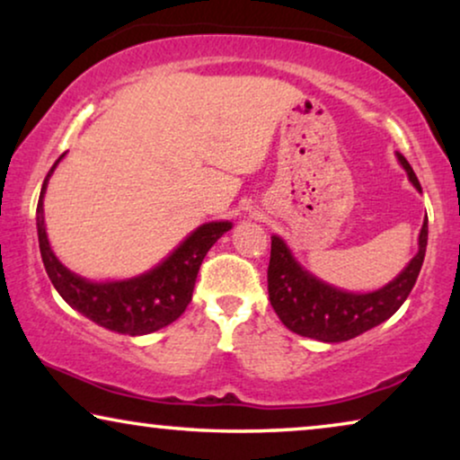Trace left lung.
<instances>
[{"label": "left lung", "mask_w": 460, "mask_h": 460, "mask_svg": "<svg viewBox=\"0 0 460 460\" xmlns=\"http://www.w3.org/2000/svg\"><path fill=\"white\" fill-rule=\"evenodd\" d=\"M408 180L420 190L411 163L398 153ZM427 249V219L419 234V251L411 263L383 288L373 293H348L316 279L295 260L280 236H272L268 266V295L282 324L301 337L339 343L354 339L392 318L411 295L419 279Z\"/></svg>", "instance_id": "left-lung-1"}]
</instances>
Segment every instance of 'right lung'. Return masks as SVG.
I'll return each mask as SVG.
<instances>
[{"mask_svg": "<svg viewBox=\"0 0 460 460\" xmlns=\"http://www.w3.org/2000/svg\"><path fill=\"white\" fill-rule=\"evenodd\" d=\"M65 155L58 156L43 180L40 203H37V236L43 266L56 291L73 310L84 314L92 323L123 335H148L178 320L190 304L194 282L207 251L217 238L232 228L230 222H209L199 226L186 241L173 249L159 266L136 279L92 282L62 266L49 247L46 224H43V194L48 180Z\"/></svg>", "mask_w": 460, "mask_h": 460, "instance_id": "right-lung-1", "label": "right lung"}]
</instances>
